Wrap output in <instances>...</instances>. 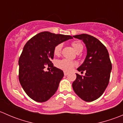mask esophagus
<instances>
[{"mask_svg":"<svg viewBox=\"0 0 123 123\" xmlns=\"http://www.w3.org/2000/svg\"><path fill=\"white\" fill-rule=\"evenodd\" d=\"M68 74V73L67 72H64V75H67Z\"/></svg>","mask_w":123,"mask_h":123,"instance_id":"obj_1","label":"esophagus"}]
</instances>
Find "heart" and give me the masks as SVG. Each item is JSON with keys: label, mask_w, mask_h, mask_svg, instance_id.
I'll return each instance as SVG.
<instances>
[{"label": "heart", "mask_w": 123, "mask_h": 123, "mask_svg": "<svg viewBox=\"0 0 123 123\" xmlns=\"http://www.w3.org/2000/svg\"><path fill=\"white\" fill-rule=\"evenodd\" d=\"M72 46L74 48V50L79 52L80 51H82L83 49V44L80 43L79 41H75L73 42L71 44ZM62 47V44H58L55 47L54 49V54L55 55L58 56L60 54L61 51ZM76 65V63L75 62L71 61L68 60L67 59H63L61 60L57 61L56 62V65L58 68L62 69V70L65 71H69L71 70L73 68L75 65Z\"/></svg>", "instance_id": "1"}]
</instances>
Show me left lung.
Instances as JSON below:
<instances>
[{
    "mask_svg": "<svg viewBox=\"0 0 123 123\" xmlns=\"http://www.w3.org/2000/svg\"><path fill=\"white\" fill-rule=\"evenodd\" d=\"M73 37L83 40L87 49L85 61L77 68L79 71H86L85 75L76 74L77 78L72 85L73 90L81 99L93 101L102 95L109 83L112 64L108 52L92 36L82 34Z\"/></svg>",
    "mask_w": 123,
    "mask_h": 123,
    "instance_id": "left-lung-1",
    "label": "left lung"
}]
</instances>
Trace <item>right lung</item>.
Segmentation results:
<instances>
[{"label": "right lung", "mask_w": 123, "mask_h": 123, "mask_svg": "<svg viewBox=\"0 0 123 123\" xmlns=\"http://www.w3.org/2000/svg\"><path fill=\"white\" fill-rule=\"evenodd\" d=\"M71 38V36L44 31L34 36L25 44L18 61L19 80L31 99L44 102L55 93L64 74L52 63L54 49L57 44ZM46 65L50 66L51 70L45 72Z\"/></svg>", "instance_id": "obj_1"}]
</instances>
